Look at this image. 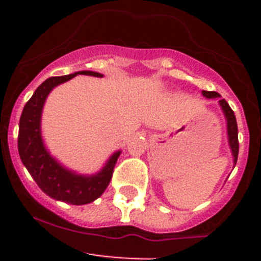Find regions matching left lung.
I'll return each mask as SVG.
<instances>
[{
  "instance_id": "left-lung-1",
  "label": "left lung",
  "mask_w": 261,
  "mask_h": 261,
  "mask_svg": "<svg viewBox=\"0 0 261 261\" xmlns=\"http://www.w3.org/2000/svg\"><path fill=\"white\" fill-rule=\"evenodd\" d=\"M206 98H218L220 94L216 91H202ZM220 105L222 107L223 112H225L226 120H227V133H229V142L231 146L232 155H234V162L237 163L239 153V141H238V125H237V119H235L234 111L229 106V103L226 102L225 99H221Z\"/></svg>"
}]
</instances>
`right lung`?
Segmentation results:
<instances>
[{"label":"right lung","instance_id":"1","mask_svg":"<svg viewBox=\"0 0 261 261\" xmlns=\"http://www.w3.org/2000/svg\"><path fill=\"white\" fill-rule=\"evenodd\" d=\"M77 74L103 77L95 71H77L74 74L50 77L36 89L23 108L19 120L18 151L23 165L26 166L41 191L52 199L73 205H84L94 201L105 192L114 174L120 153L111 156L106 167L94 176H81L68 171L47 153L40 137V116L45 98L57 85L71 80Z\"/></svg>","mask_w":261,"mask_h":261}]
</instances>
